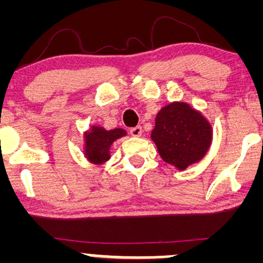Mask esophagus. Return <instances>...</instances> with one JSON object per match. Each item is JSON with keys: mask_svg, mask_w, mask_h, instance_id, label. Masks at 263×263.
Here are the masks:
<instances>
[{"mask_svg": "<svg viewBox=\"0 0 263 263\" xmlns=\"http://www.w3.org/2000/svg\"><path fill=\"white\" fill-rule=\"evenodd\" d=\"M129 134H131L134 137H140L142 135V128L140 126H136V127H132L129 128Z\"/></svg>", "mask_w": 263, "mask_h": 263, "instance_id": "obj_1", "label": "esophagus"}]
</instances>
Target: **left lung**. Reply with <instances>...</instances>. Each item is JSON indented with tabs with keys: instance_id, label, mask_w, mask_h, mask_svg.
I'll return each mask as SVG.
<instances>
[{
	"instance_id": "8db88e82",
	"label": "left lung",
	"mask_w": 263,
	"mask_h": 263,
	"mask_svg": "<svg viewBox=\"0 0 263 263\" xmlns=\"http://www.w3.org/2000/svg\"><path fill=\"white\" fill-rule=\"evenodd\" d=\"M151 138L163 161L184 171L206 155L213 140V128L189 104L176 101L157 114Z\"/></svg>"
}]
</instances>
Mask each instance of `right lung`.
Returning <instances> with one entry per match:
<instances>
[{"label": "right lung", "instance_id": "right-lung-1", "mask_svg": "<svg viewBox=\"0 0 263 263\" xmlns=\"http://www.w3.org/2000/svg\"><path fill=\"white\" fill-rule=\"evenodd\" d=\"M127 132L122 128L106 131L100 126H92L90 131L84 135L85 147L84 152L87 161L93 164H102L110 159V147L115 141L126 136Z\"/></svg>", "mask_w": 263, "mask_h": 263}]
</instances>
